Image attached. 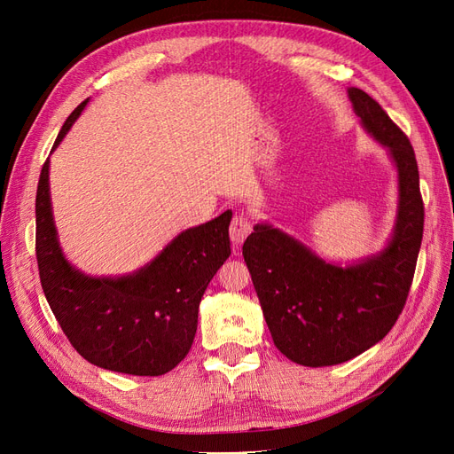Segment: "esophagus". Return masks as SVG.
Listing matches in <instances>:
<instances>
[{"label":"esophagus","mask_w":454,"mask_h":454,"mask_svg":"<svg viewBox=\"0 0 454 454\" xmlns=\"http://www.w3.org/2000/svg\"><path fill=\"white\" fill-rule=\"evenodd\" d=\"M250 232H252L250 219L244 214H235V217H232V222H231V227H229L231 240L235 244H242Z\"/></svg>","instance_id":"34e87169"}]
</instances>
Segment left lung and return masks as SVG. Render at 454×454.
Returning <instances> with one entry per match:
<instances>
[{
    "mask_svg": "<svg viewBox=\"0 0 454 454\" xmlns=\"http://www.w3.org/2000/svg\"><path fill=\"white\" fill-rule=\"evenodd\" d=\"M348 96L364 127L390 149L400 174V212L388 248L342 269L270 225H255L242 246L274 345L307 367L348 362L390 332L405 307L422 242L413 145L367 92L352 87Z\"/></svg>",
    "mask_w": 454,
    "mask_h": 454,
    "instance_id": "left-lung-1",
    "label": "left lung"
}]
</instances>
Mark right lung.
<instances>
[{
  "label": "right lung",
  "instance_id": "obj_1",
  "mask_svg": "<svg viewBox=\"0 0 454 454\" xmlns=\"http://www.w3.org/2000/svg\"><path fill=\"white\" fill-rule=\"evenodd\" d=\"M66 119L57 147L83 112ZM231 212L177 235L147 267L125 278H89L64 259L49 199V159L35 195V255L47 303L72 347L94 365L159 377L180 364L197 333L199 305L231 255Z\"/></svg>",
  "mask_w": 454,
  "mask_h": 454
}]
</instances>
